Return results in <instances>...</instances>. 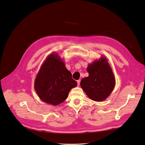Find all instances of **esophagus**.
<instances>
[{
  "mask_svg": "<svg viewBox=\"0 0 145 145\" xmlns=\"http://www.w3.org/2000/svg\"><path fill=\"white\" fill-rule=\"evenodd\" d=\"M80 82H81V80H80V79L78 80V81H77V84H78V86L80 85Z\"/></svg>",
  "mask_w": 145,
  "mask_h": 145,
  "instance_id": "34e87169",
  "label": "esophagus"
}]
</instances>
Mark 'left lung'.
<instances>
[{"label": "left lung", "mask_w": 145, "mask_h": 145, "mask_svg": "<svg viewBox=\"0 0 145 145\" xmlns=\"http://www.w3.org/2000/svg\"><path fill=\"white\" fill-rule=\"evenodd\" d=\"M89 76L82 79L81 86L89 98L97 102L106 100L113 91L116 80L112 68L104 56L89 64Z\"/></svg>", "instance_id": "obj_1"}]
</instances>
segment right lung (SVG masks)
Wrapping results in <instances>:
<instances>
[{"instance_id": "add662e5", "label": "right lung", "mask_w": 145, "mask_h": 145, "mask_svg": "<svg viewBox=\"0 0 145 145\" xmlns=\"http://www.w3.org/2000/svg\"><path fill=\"white\" fill-rule=\"evenodd\" d=\"M77 83L71 78L63 59L57 53L48 55L35 81V89L40 100L52 105L62 103Z\"/></svg>"}]
</instances>
